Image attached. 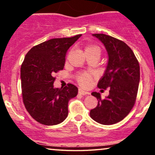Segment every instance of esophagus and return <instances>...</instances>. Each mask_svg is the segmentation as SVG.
I'll return each instance as SVG.
<instances>
[{
    "mask_svg": "<svg viewBox=\"0 0 155 155\" xmlns=\"http://www.w3.org/2000/svg\"><path fill=\"white\" fill-rule=\"evenodd\" d=\"M79 93L80 95H90V92L84 91V90H81V89H79Z\"/></svg>",
    "mask_w": 155,
    "mask_h": 155,
    "instance_id": "obj_1",
    "label": "esophagus"
}]
</instances>
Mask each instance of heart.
<instances>
[{"label": "heart", "mask_w": 155, "mask_h": 155, "mask_svg": "<svg viewBox=\"0 0 155 155\" xmlns=\"http://www.w3.org/2000/svg\"><path fill=\"white\" fill-rule=\"evenodd\" d=\"M85 53L87 52H95L97 53V54H100L101 53V49L97 46L95 45H88L85 47L84 49ZM76 79L77 81V82L81 86L84 87H86L90 85V81L92 80V76L91 74H88V73L85 72H81L79 73L76 76Z\"/></svg>", "instance_id": "obj_1"}]
</instances>
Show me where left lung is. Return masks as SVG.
<instances>
[{
  "instance_id": "obj_1",
  "label": "left lung",
  "mask_w": 155,
  "mask_h": 155,
  "mask_svg": "<svg viewBox=\"0 0 155 155\" xmlns=\"http://www.w3.org/2000/svg\"><path fill=\"white\" fill-rule=\"evenodd\" d=\"M92 35L108 51V65L97 87L109 88V95L101 99L100 93L92 92L98 104L90 114L98 123L113 124L123 120L134 106L140 81L139 63L132 49L122 41L102 33Z\"/></svg>"
}]
</instances>
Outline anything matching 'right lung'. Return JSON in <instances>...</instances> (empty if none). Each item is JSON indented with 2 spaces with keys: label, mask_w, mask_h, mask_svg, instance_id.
I'll return each instance as SVG.
<instances>
[{
  "label": "right lung",
  "mask_w": 155,
  "mask_h": 155,
  "mask_svg": "<svg viewBox=\"0 0 155 155\" xmlns=\"http://www.w3.org/2000/svg\"><path fill=\"white\" fill-rule=\"evenodd\" d=\"M81 35L50 39L34 46L25 55L20 71L22 101L39 123L54 125L66 119L68 101L77 95L78 88L72 84L54 88V74L63 70L67 50Z\"/></svg>",
  "instance_id": "add662e5"
}]
</instances>
